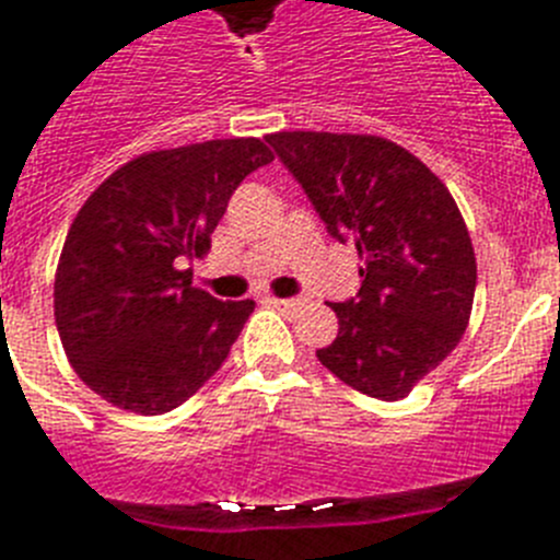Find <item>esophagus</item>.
I'll use <instances>...</instances> for the list:
<instances>
[{
	"label": "esophagus",
	"mask_w": 560,
	"mask_h": 560,
	"mask_svg": "<svg viewBox=\"0 0 560 560\" xmlns=\"http://www.w3.org/2000/svg\"><path fill=\"white\" fill-rule=\"evenodd\" d=\"M266 303L271 305V308H280V311H296L300 308V300H294V296H289V300H285V296H266Z\"/></svg>",
	"instance_id": "obj_1"
}]
</instances>
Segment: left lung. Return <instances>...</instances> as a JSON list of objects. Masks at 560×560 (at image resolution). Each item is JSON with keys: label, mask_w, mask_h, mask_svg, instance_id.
I'll use <instances>...</instances> for the list:
<instances>
[{"label": "left lung", "mask_w": 560, "mask_h": 560, "mask_svg": "<svg viewBox=\"0 0 560 560\" xmlns=\"http://www.w3.org/2000/svg\"><path fill=\"white\" fill-rule=\"evenodd\" d=\"M339 241L361 257L355 300L330 303L339 334L316 359L348 387L400 400L463 339L477 257L457 201L407 148L375 133L266 137Z\"/></svg>", "instance_id": "left-lung-1"}]
</instances>
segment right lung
Masks as SVG:
<instances>
[{
  "label": "right lung",
  "mask_w": 560,
  "mask_h": 560,
  "mask_svg": "<svg viewBox=\"0 0 560 560\" xmlns=\"http://www.w3.org/2000/svg\"><path fill=\"white\" fill-rule=\"evenodd\" d=\"M271 160L257 137L148 151L78 210L52 308L69 364L112 407L171 412L224 364L255 303L192 289L185 264L210 252L235 187Z\"/></svg>",
  "instance_id": "right-lung-1"
}]
</instances>
